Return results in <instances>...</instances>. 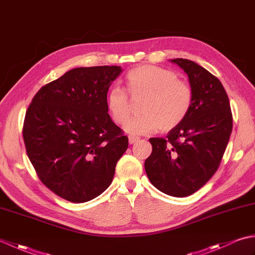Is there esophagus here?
Returning a JSON list of instances; mask_svg holds the SVG:
<instances>
[{
    "instance_id": "34e87169",
    "label": "esophagus",
    "mask_w": 255,
    "mask_h": 255,
    "mask_svg": "<svg viewBox=\"0 0 255 255\" xmlns=\"http://www.w3.org/2000/svg\"><path fill=\"white\" fill-rule=\"evenodd\" d=\"M139 139L140 138L136 137V136H129L128 137V141H129V143H130V144H133V143H136Z\"/></svg>"
}]
</instances>
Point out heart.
Here are the masks:
<instances>
[{"mask_svg": "<svg viewBox=\"0 0 255 255\" xmlns=\"http://www.w3.org/2000/svg\"><path fill=\"white\" fill-rule=\"evenodd\" d=\"M128 90L132 99L145 97L140 112L142 115L129 118L124 126L129 134H147L159 129L169 131L177 127L191 110L193 90L177 75L158 66H140L127 74ZM107 108L114 122L123 124L130 114L131 102L126 91L113 86L107 94Z\"/></svg>", "mask_w": 255, "mask_h": 255, "instance_id": "1", "label": "heart"}]
</instances>
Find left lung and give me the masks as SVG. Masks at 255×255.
Instances as JSON below:
<instances>
[{
  "mask_svg": "<svg viewBox=\"0 0 255 255\" xmlns=\"http://www.w3.org/2000/svg\"><path fill=\"white\" fill-rule=\"evenodd\" d=\"M188 75L193 104L166 138H151L145 173L159 191L174 197L192 195L215 174L232 131L228 95L220 81L187 59H172Z\"/></svg>",
  "mask_w": 255,
  "mask_h": 255,
  "instance_id": "8db88e82",
  "label": "left lung"
}]
</instances>
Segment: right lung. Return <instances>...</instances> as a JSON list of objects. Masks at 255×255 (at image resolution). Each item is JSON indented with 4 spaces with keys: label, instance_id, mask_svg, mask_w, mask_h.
<instances>
[{
    "label": "right lung",
    "instance_id": "right-lung-1",
    "mask_svg": "<svg viewBox=\"0 0 255 255\" xmlns=\"http://www.w3.org/2000/svg\"><path fill=\"white\" fill-rule=\"evenodd\" d=\"M122 67L75 68L37 92L23 137L40 181L58 196L84 203L111 185L128 138L112 121L107 92Z\"/></svg>",
    "mask_w": 255,
    "mask_h": 255
}]
</instances>
